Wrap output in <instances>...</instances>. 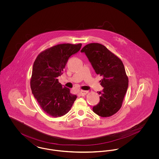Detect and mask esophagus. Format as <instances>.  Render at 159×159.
I'll return each instance as SVG.
<instances>
[{"label": "esophagus", "mask_w": 159, "mask_h": 159, "mask_svg": "<svg viewBox=\"0 0 159 159\" xmlns=\"http://www.w3.org/2000/svg\"><path fill=\"white\" fill-rule=\"evenodd\" d=\"M87 93H88V91H80V92H79V95L80 96H84V95H86Z\"/></svg>", "instance_id": "34e87169"}]
</instances>
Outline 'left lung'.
Listing matches in <instances>:
<instances>
[{"instance_id": "obj_1", "label": "left lung", "mask_w": 159, "mask_h": 159, "mask_svg": "<svg viewBox=\"0 0 159 159\" xmlns=\"http://www.w3.org/2000/svg\"><path fill=\"white\" fill-rule=\"evenodd\" d=\"M84 52L95 73L102 77L101 85L104 88L99 92V102L93 107V111L102 117H110L121 107L128 87V77L121 60L106 46L98 43L84 46Z\"/></svg>"}]
</instances>
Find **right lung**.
<instances>
[{"label":"right lung","instance_id":"obj_1","mask_svg":"<svg viewBox=\"0 0 159 159\" xmlns=\"http://www.w3.org/2000/svg\"><path fill=\"white\" fill-rule=\"evenodd\" d=\"M81 46V43L53 46L41 52L34 62L31 89L41 108L53 117L67 113L77 98L70 89L62 86L57 77L63 73L68 58Z\"/></svg>","mask_w":159,"mask_h":159}]
</instances>
